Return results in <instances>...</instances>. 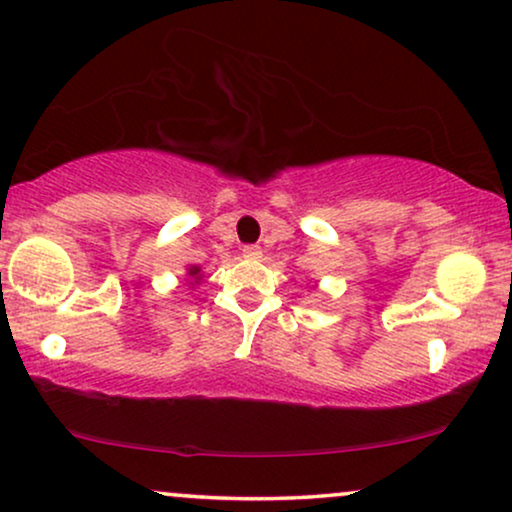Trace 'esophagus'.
I'll use <instances>...</instances> for the list:
<instances>
[{
    "label": "esophagus",
    "instance_id": "1",
    "mask_svg": "<svg viewBox=\"0 0 512 512\" xmlns=\"http://www.w3.org/2000/svg\"><path fill=\"white\" fill-rule=\"evenodd\" d=\"M242 254H244V258H251V261H256V258H261V246H256V244H246L244 249H242Z\"/></svg>",
    "mask_w": 512,
    "mask_h": 512
}]
</instances>
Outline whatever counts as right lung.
Returning <instances> with one entry per match:
<instances>
[{"instance_id":"right-lung-1","label":"right lung","mask_w":512,"mask_h":512,"mask_svg":"<svg viewBox=\"0 0 512 512\" xmlns=\"http://www.w3.org/2000/svg\"><path fill=\"white\" fill-rule=\"evenodd\" d=\"M189 273H192V275H197V273H199V268H192V270H189Z\"/></svg>"}]
</instances>
